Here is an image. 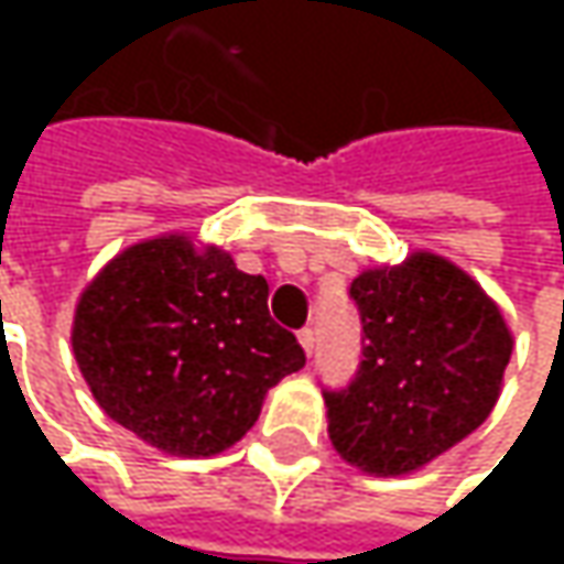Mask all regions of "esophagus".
<instances>
[{"label": "esophagus", "instance_id": "esophagus-1", "mask_svg": "<svg viewBox=\"0 0 564 564\" xmlns=\"http://www.w3.org/2000/svg\"><path fill=\"white\" fill-rule=\"evenodd\" d=\"M297 341H301L304 355H307V358H314V345H316V333H314V329H301V333H297Z\"/></svg>", "mask_w": 564, "mask_h": 564}]
</instances>
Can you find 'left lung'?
<instances>
[{"instance_id": "1", "label": "left lung", "mask_w": 564, "mask_h": 564, "mask_svg": "<svg viewBox=\"0 0 564 564\" xmlns=\"http://www.w3.org/2000/svg\"><path fill=\"white\" fill-rule=\"evenodd\" d=\"M364 326L355 379L326 395L329 440L377 477L411 474L487 421L511 358L502 311L465 270L436 253L360 272Z\"/></svg>"}]
</instances>
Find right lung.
I'll list each match as a JSON object with an SVG mask.
<instances>
[{
    "label": "right lung",
    "mask_w": 564,
    "mask_h": 564,
    "mask_svg": "<svg viewBox=\"0 0 564 564\" xmlns=\"http://www.w3.org/2000/svg\"><path fill=\"white\" fill-rule=\"evenodd\" d=\"M267 297V279L238 270L226 250H197L185 235L131 245L77 301V367L99 408L147 445L219 455L307 360Z\"/></svg>",
    "instance_id": "obj_1"
}]
</instances>
